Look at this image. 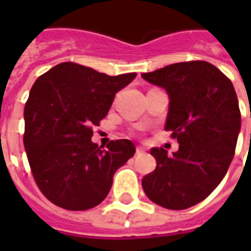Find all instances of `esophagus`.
Instances as JSON below:
<instances>
[{
  "instance_id": "1",
  "label": "esophagus",
  "mask_w": 251,
  "mask_h": 251,
  "mask_svg": "<svg viewBox=\"0 0 251 251\" xmlns=\"http://www.w3.org/2000/svg\"><path fill=\"white\" fill-rule=\"evenodd\" d=\"M145 147H141V146H138L137 147V155H142V153H145Z\"/></svg>"
}]
</instances>
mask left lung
Returning a JSON list of instances; mask_svg holds the SVG:
<instances>
[{
  "label": "left lung",
  "mask_w": 251,
  "mask_h": 251,
  "mask_svg": "<svg viewBox=\"0 0 251 251\" xmlns=\"http://www.w3.org/2000/svg\"><path fill=\"white\" fill-rule=\"evenodd\" d=\"M142 78L167 91L165 130L179 143L172 156L151 149L156 168L142 186L153 203L185 210L216 189L233 160L241 129L237 95L229 78L206 61L168 65Z\"/></svg>",
  "instance_id": "left-lung-1"
}]
</instances>
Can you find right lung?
Instances as JSON below:
<instances>
[{
    "label": "right lung",
    "instance_id": "right-lung-1",
    "mask_svg": "<svg viewBox=\"0 0 251 251\" xmlns=\"http://www.w3.org/2000/svg\"><path fill=\"white\" fill-rule=\"evenodd\" d=\"M135 76L62 62L33 83L25 105L23 143L37 187L56 206L84 211L100 204L116 171L134 156L129 139L110 141L101 150L91 137L116 94Z\"/></svg>",
    "mask_w": 251,
    "mask_h": 251
}]
</instances>
